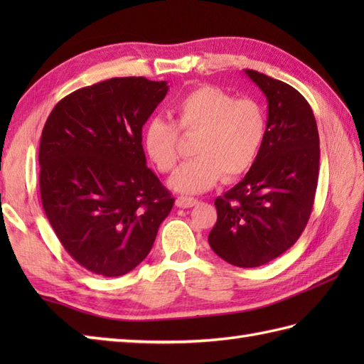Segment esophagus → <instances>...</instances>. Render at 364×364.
<instances>
[{
	"mask_svg": "<svg viewBox=\"0 0 364 364\" xmlns=\"http://www.w3.org/2000/svg\"><path fill=\"white\" fill-rule=\"evenodd\" d=\"M175 203L178 208H192L198 203V200L194 197H178Z\"/></svg>",
	"mask_w": 364,
	"mask_h": 364,
	"instance_id": "esophagus-1",
	"label": "esophagus"
}]
</instances>
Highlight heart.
Masks as SVG:
<instances>
[{
	"mask_svg": "<svg viewBox=\"0 0 364 364\" xmlns=\"http://www.w3.org/2000/svg\"><path fill=\"white\" fill-rule=\"evenodd\" d=\"M173 125L153 119L144 127L145 153L159 172L168 173L180 159V131L197 136L188 161L170 178V186L183 194H200L222 178L233 181L245 175L257 161L266 137V115L250 98L236 100L215 86L189 90L170 107Z\"/></svg>",
	"mask_w": 364,
	"mask_h": 364,
	"instance_id": "b5f03b06",
	"label": "heart"
}]
</instances>
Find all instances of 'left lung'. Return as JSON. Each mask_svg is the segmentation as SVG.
Wrapping results in <instances>:
<instances>
[{
  "label": "left lung",
  "mask_w": 364,
  "mask_h": 364,
  "mask_svg": "<svg viewBox=\"0 0 364 364\" xmlns=\"http://www.w3.org/2000/svg\"><path fill=\"white\" fill-rule=\"evenodd\" d=\"M267 100L266 137L244 180L214 200V253L237 267H258L296 244L313 210L319 176L314 114L289 84L244 70Z\"/></svg>",
  "instance_id": "1"
}]
</instances>
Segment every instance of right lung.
<instances>
[{"label":"right lung","mask_w":364,"mask_h":364,"mask_svg":"<svg viewBox=\"0 0 364 364\" xmlns=\"http://www.w3.org/2000/svg\"><path fill=\"white\" fill-rule=\"evenodd\" d=\"M168 90L142 76L75 90L38 146L41 197L64 249L90 272L128 274L150 253L175 198L146 167L142 127Z\"/></svg>","instance_id":"1"}]
</instances>
